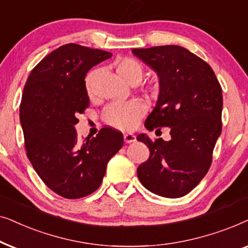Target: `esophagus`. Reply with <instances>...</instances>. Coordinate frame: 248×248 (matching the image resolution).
Listing matches in <instances>:
<instances>
[{"label":"esophagus","mask_w":248,"mask_h":248,"mask_svg":"<svg viewBox=\"0 0 248 248\" xmlns=\"http://www.w3.org/2000/svg\"><path fill=\"white\" fill-rule=\"evenodd\" d=\"M124 143H127V144L134 143V141H136V136L133 134H126L124 136Z\"/></svg>","instance_id":"1"}]
</instances>
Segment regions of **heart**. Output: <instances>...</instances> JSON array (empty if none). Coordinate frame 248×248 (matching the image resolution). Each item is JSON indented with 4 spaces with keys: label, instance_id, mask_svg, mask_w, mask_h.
<instances>
[{
    "label": "heart",
    "instance_id": "heart-1",
    "mask_svg": "<svg viewBox=\"0 0 248 248\" xmlns=\"http://www.w3.org/2000/svg\"><path fill=\"white\" fill-rule=\"evenodd\" d=\"M117 74L124 81L138 82L143 77V65L140 61L133 58H120L114 62ZM95 71H91L85 78V86L87 94L93 96V78ZM144 112V107L141 102L134 100L126 103H114L108 105L104 111V119L111 126L122 130L131 129Z\"/></svg>",
    "mask_w": 248,
    "mask_h": 248
}]
</instances>
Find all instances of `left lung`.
Here are the masks:
<instances>
[{"label":"left lung","instance_id":"obj_1","mask_svg":"<svg viewBox=\"0 0 248 248\" xmlns=\"http://www.w3.org/2000/svg\"><path fill=\"white\" fill-rule=\"evenodd\" d=\"M133 53L156 71L160 94L145 121L153 130L169 127L171 140L137 136L150 157L137 169L145 188L163 197L185 196L203 179L221 134L222 88L205 61L178 45L134 48Z\"/></svg>","mask_w":248,"mask_h":248}]
</instances>
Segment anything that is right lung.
<instances>
[{
	"mask_svg": "<svg viewBox=\"0 0 248 248\" xmlns=\"http://www.w3.org/2000/svg\"><path fill=\"white\" fill-rule=\"evenodd\" d=\"M111 57L74 43L62 45L32 69L24 87L20 122L27 156L43 183L64 199L94 193L124 145L122 134L110 127L82 143L75 129L77 115L90 107L85 76Z\"/></svg>",
	"mask_w": 248,
	"mask_h": 248,
	"instance_id": "1",
	"label": "right lung"
}]
</instances>
